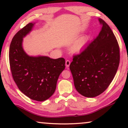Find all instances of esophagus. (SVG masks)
I'll return each mask as SVG.
<instances>
[{
  "label": "esophagus",
  "mask_w": 128,
  "mask_h": 128,
  "mask_svg": "<svg viewBox=\"0 0 128 128\" xmlns=\"http://www.w3.org/2000/svg\"><path fill=\"white\" fill-rule=\"evenodd\" d=\"M70 62L69 61V60H66V68H68V67L69 66H70Z\"/></svg>",
  "instance_id": "esophagus-1"
}]
</instances>
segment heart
<instances>
[{"label": "heart", "instance_id": "1", "mask_svg": "<svg viewBox=\"0 0 128 128\" xmlns=\"http://www.w3.org/2000/svg\"><path fill=\"white\" fill-rule=\"evenodd\" d=\"M88 38L87 37H84L80 40L78 42L74 45L72 47V50L74 52H79L81 50L82 48L84 47V46L86 44V42L88 41Z\"/></svg>", "mask_w": 128, "mask_h": 128}]
</instances>
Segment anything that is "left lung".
<instances>
[{
	"label": "left lung",
	"mask_w": 128,
	"mask_h": 128,
	"mask_svg": "<svg viewBox=\"0 0 128 128\" xmlns=\"http://www.w3.org/2000/svg\"><path fill=\"white\" fill-rule=\"evenodd\" d=\"M97 37L81 53L73 56L69 68L76 89L93 98L103 92L113 80L120 62V49L111 28L102 19Z\"/></svg>",
	"instance_id": "1"
}]
</instances>
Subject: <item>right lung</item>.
<instances>
[{
  "mask_svg": "<svg viewBox=\"0 0 128 128\" xmlns=\"http://www.w3.org/2000/svg\"><path fill=\"white\" fill-rule=\"evenodd\" d=\"M36 23H29L17 32L10 43L9 58L15 83L23 94L36 101H44L53 95L56 84L65 69V59L46 56H30L22 47L23 38Z\"/></svg>",
  "mask_w": 128,
  "mask_h": 128,
  "instance_id": "1",
  "label": "right lung"
}]
</instances>
